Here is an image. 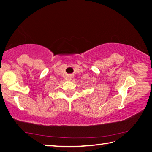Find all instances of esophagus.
I'll return each mask as SVG.
<instances>
[{"instance_id":"34e87169","label":"esophagus","mask_w":152,"mask_h":152,"mask_svg":"<svg viewBox=\"0 0 152 152\" xmlns=\"http://www.w3.org/2000/svg\"><path fill=\"white\" fill-rule=\"evenodd\" d=\"M71 79H72V77H68V79L70 80H71Z\"/></svg>"}]
</instances>
